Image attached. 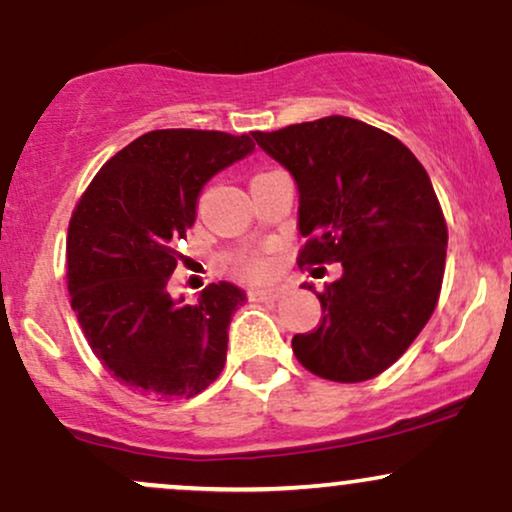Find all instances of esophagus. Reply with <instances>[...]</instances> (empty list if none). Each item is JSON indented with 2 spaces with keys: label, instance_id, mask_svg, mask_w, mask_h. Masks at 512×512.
Returning <instances> with one entry per match:
<instances>
[{
  "label": "esophagus",
  "instance_id": "34e87169",
  "mask_svg": "<svg viewBox=\"0 0 512 512\" xmlns=\"http://www.w3.org/2000/svg\"><path fill=\"white\" fill-rule=\"evenodd\" d=\"M281 293H284L281 286H257V289H250V301H276Z\"/></svg>",
  "mask_w": 512,
  "mask_h": 512
}]
</instances>
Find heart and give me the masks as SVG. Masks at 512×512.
Segmentation results:
<instances>
[{
    "label": "heart",
    "instance_id": "heart-1",
    "mask_svg": "<svg viewBox=\"0 0 512 512\" xmlns=\"http://www.w3.org/2000/svg\"><path fill=\"white\" fill-rule=\"evenodd\" d=\"M267 267H269L267 257H262V255H248L238 262L240 272L248 274V276H262L264 272H267Z\"/></svg>",
    "mask_w": 512,
    "mask_h": 512
}]
</instances>
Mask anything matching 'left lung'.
Listing matches in <instances>:
<instances>
[{
  "mask_svg": "<svg viewBox=\"0 0 512 512\" xmlns=\"http://www.w3.org/2000/svg\"><path fill=\"white\" fill-rule=\"evenodd\" d=\"M252 137L296 182L308 240L298 264L344 269L317 293L320 325L293 337V354L334 383L375 378L419 337L443 284L448 228L426 168L392 134L344 115Z\"/></svg>",
  "mask_w": 512,
  "mask_h": 512,
  "instance_id": "8db88e82",
  "label": "left lung"
}]
</instances>
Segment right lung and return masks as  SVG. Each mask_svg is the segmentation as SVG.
<instances>
[{
  "label": "right lung",
  "instance_id": "obj_1",
  "mask_svg": "<svg viewBox=\"0 0 512 512\" xmlns=\"http://www.w3.org/2000/svg\"><path fill=\"white\" fill-rule=\"evenodd\" d=\"M252 151L248 134L146 132L98 170L76 204L67 236L72 308L98 361L146 397H195L223 370L245 291L209 284L190 305L170 296L168 279L204 185Z\"/></svg>",
  "mask_w": 512,
  "mask_h": 512
}]
</instances>
